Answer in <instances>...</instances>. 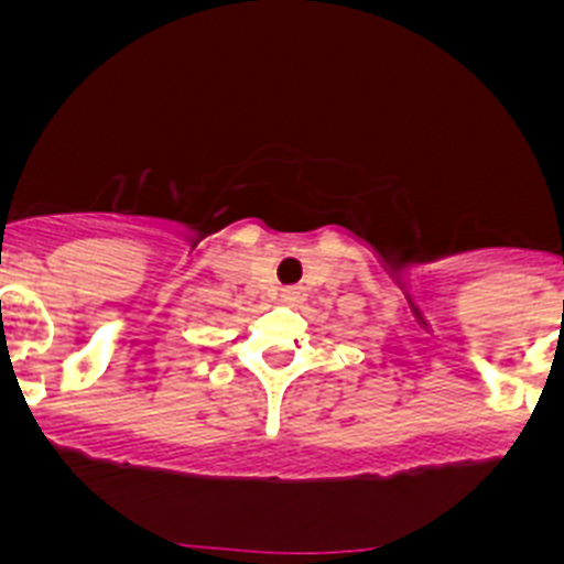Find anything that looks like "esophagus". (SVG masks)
<instances>
[{
	"instance_id": "34e87169",
	"label": "esophagus",
	"mask_w": 564,
	"mask_h": 564,
	"mask_svg": "<svg viewBox=\"0 0 564 564\" xmlns=\"http://www.w3.org/2000/svg\"><path fill=\"white\" fill-rule=\"evenodd\" d=\"M301 289H294V286H286V289H281V301L283 303H289V306H294V303L301 301Z\"/></svg>"
}]
</instances>
